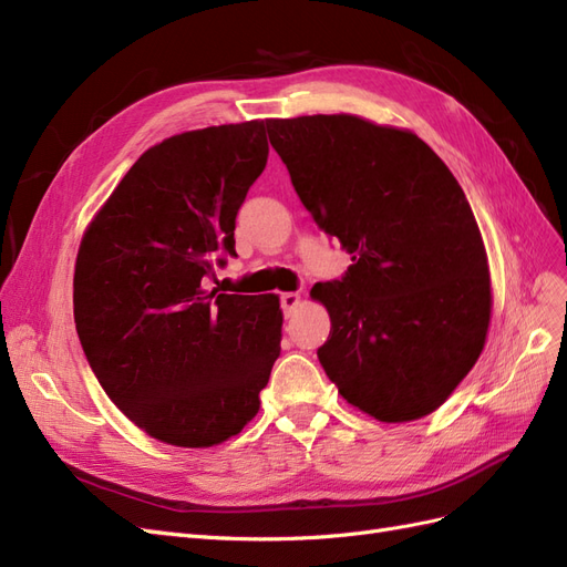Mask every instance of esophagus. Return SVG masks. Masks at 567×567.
<instances>
[{
  "label": "esophagus",
  "instance_id": "34e87169",
  "mask_svg": "<svg viewBox=\"0 0 567 567\" xmlns=\"http://www.w3.org/2000/svg\"><path fill=\"white\" fill-rule=\"evenodd\" d=\"M279 302H281V310H284V315H286V317H290V312H293L296 307L300 305V296H298V293H281Z\"/></svg>",
  "mask_w": 567,
  "mask_h": 567
}]
</instances>
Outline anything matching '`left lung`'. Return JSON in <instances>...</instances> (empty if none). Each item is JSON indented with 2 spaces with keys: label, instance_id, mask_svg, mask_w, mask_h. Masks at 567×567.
<instances>
[{
  "label": "left lung",
  "instance_id": "obj_1",
  "mask_svg": "<svg viewBox=\"0 0 567 567\" xmlns=\"http://www.w3.org/2000/svg\"><path fill=\"white\" fill-rule=\"evenodd\" d=\"M317 227L352 255L312 298L331 315L319 362L352 406L400 423L435 411L485 346L487 255L466 194L406 130L357 115L267 120Z\"/></svg>",
  "mask_w": 567,
  "mask_h": 567
}]
</instances>
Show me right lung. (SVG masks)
<instances>
[{"mask_svg":"<svg viewBox=\"0 0 567 567\" xmlns=\"http://www.w3.org/2000/svg\"><path fill=\"white\" fill-rule=\"evenodd\" d=\"M269 144L262 120L169 136L115 186L73 281L84 357L123 414L177 447H213L260 409L281 352L277 296L205 290Z\"/></svg>","mask_w":567,"mask_h":567,"instance_id":"1","label":"right lung"}]
</instances>
